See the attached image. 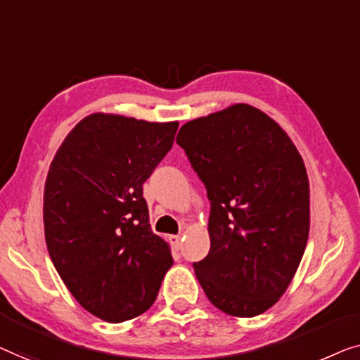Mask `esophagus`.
Masks as SVG:
<instances>
[{
	"label": "esophagus",
	"mask_w": 360,
	"mask_h": 360,
	"mask_svg": "<svg viewBox=\"0 0 360 360\" xmlns=\"http://www.w3.org/2000/svg\"><path fill=\"white\" fill-rule=\"evenodd\" d=\"M169 243H171V245H173V248H176V250H179L181 245H182L181 236L179 235H171L169 236Z\"/></svg>",
	"instance_id": "34e87169"
}]
</instances>
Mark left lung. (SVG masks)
<instances>
[{"label":"left lung","instance_id":"1","mask_svg":"<svg viewBox=\"0 0 360 360\" xmlns=\"http://www.w3.org/2000/svg\"><path fill=\"white\" fill-rule=\"evenodd\" d=\"M210 200V251L194 262L205 295L251 318L279 302L305 252L310 184L297 146L276 120L233 104L176 136Z\"/></svg>","mask_w":360,"mask_h":360}]
</instances>
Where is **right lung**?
Wrapping results in <instances>:
<instances>
[{
	"instance_id": "obj_1",
	"label": "right lung",
	"mask_w": 360,
	"mask_h": 360,
	"mask_svg": "<svg viewBox=\"0 0 360 360\" xmlns=\"http://www.w3.org/2000/svg\"><path fill=\"white\" fill-rule=\"evenodd\" d=\"M179 122L96 112L53 156L44 191L45 243L78 303L109 323L153 305L173 266L151 231L143 182L173 146Z\"/></svg>"
}]
</instances>
